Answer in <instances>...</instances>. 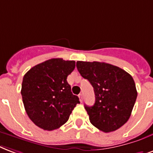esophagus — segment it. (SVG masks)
Segmentation results:
<instances>
[{"mask_svg": "<svg viewBox=\"0 0 153 153\" xmlns=\"http://www.w3.org/2000/svg\"><path fill=\"white\" fill-rule=\"evenodd\" d=\"M79 98H80V102H82V100H83V94H79Z\"/></svg>", "mask_w": 153, "mask_h": 153, "instance_id": "1", "label": "esophagus"}]
</instances>
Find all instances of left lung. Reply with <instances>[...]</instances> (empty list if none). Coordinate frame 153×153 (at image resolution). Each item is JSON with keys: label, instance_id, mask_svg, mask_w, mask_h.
Returning <instances> with one entry per match:
<instances>
[{"label": "left lung", "instance_id": "obj_1", "mask_svg": "<svg viewBox=\"0 0 153 153\" xmlns=\"http://www.w3.org/2000/svg\"><path fill=\"white\" fill-rule=\"evenodd\" d=\"M76 68L95 93V104L85 105L91 124L105 132L123 126L129 119L137 97L132 76L117 66L97 61H77Z\"/></svg>", "mask_w": 153, "mask_h": 153}]
</instances>
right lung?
Masks as SVG:
<instances>
[{"mask_svg":"<svg viewBox=\"0 0 153 153\" xmlns=\"http://www.w3.org/2000/svg\"><path fill=\"white\" fill-rule=\"evenodd\" d=\"M75 64L74 60L53 58L36 65L24 76V106L30 120L42 129L51 131L65 124L80 103L67 81Z\"/></svg>","mask_w":153,"mask_h":153,"instance_id":"1","label":"right lung"}]
</instances>
